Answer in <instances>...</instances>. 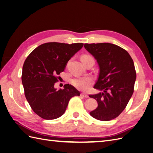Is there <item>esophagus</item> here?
<instances>
[{"label":"esophagus","instance_id":"34e87169","mask_svg":"<svg viewBox=\"0 0 153 153\" xmlns=\"http://www.w3.org/2000/svg\"><path fill=\"white\" fill-rule=\"evenodd\" d=\"M81 96L82 97H84V98H89V95L86 93H84V92H83V93H81Z\"/></svg>","mask_w":153,"mask_h":153}]
</instances>
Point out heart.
I'll list each match as a JSON object with an SVG mask.
<instances>
[{"label": "heart", "instance_id": "obj_1", "mask_svg": "<svg viewBox=\"0 0 153 153\" xmlns=\"http://www.w3.org/2000/svg\"><path fill=\"white\" fill-rule=\"evenodd\" d=\"M92 58L89 55H82L81 59L84 60L86 59ZM93 83V80L91 77H84V78H77L72 80V84L78 89L87 91L89 89L91 85Z\"/></svg>", "mask_w": 153, "mask_h": 153}]
</instances>
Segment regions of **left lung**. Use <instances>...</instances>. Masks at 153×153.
<instances>
[{
  "label": "left lung",
  "instance_id": "8db88e82",
  "mask_svg": "<svg viewBox=\"0 0 153 153\" xmlns=\"http://www.w3.org/2000/svg\"><path fill=\"white\" fill-rule=\"evenodd\" d=\"M84 47L100 68L94 88L103 91L89 95L98 102L90 115L100 121H110L119 116L131 98L136 80L134 62L126 50L114 44L85 43Z\"/></svg>",
  "mask_w": 153,
  "mask_h": 153
}]
</instances>
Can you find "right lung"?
Segmentation results:
<instances>
[{
  "label": "right lung",
  "instance_id": "obj_1",
  "mask_svg": "<svg viewBox=\"0 0 153 153\" xmlns=\"http://www.w3.org/2000/svg\"><path fill=\"white\" fill-rule=\"evenodd\" d=\"M84 46L83 43H47L39 45L27 57L22 81L25 98L32 110L41 118L52 120L65 112L72 97L80 92L71 85L57 89V75L65 69L69 60Z\"/></svg>",
  "mask_w": 153,
  "mask_h": 153
}]
</instances>
